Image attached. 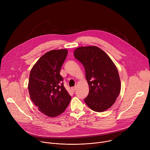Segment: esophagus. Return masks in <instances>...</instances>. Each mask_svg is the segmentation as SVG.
I'll return each mask as SVG.
<instances>
[{
    "mask_svg": "<svg viewBox=\"0 0 150 150\" xmlns=\"http://www.w3.org/2000/svg\"><path fill=\"white\" fill-rule=\"evenodd\" d=\"M76 87H72V88H71V90H72V91H75L76 90Z\"/></svg>",
    "mask_w": 150,
    "mask_h": 150,
    "instance_id": "esophagus-1",
    "label": "esophagus"
}]
</instances>
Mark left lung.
<instances>
[{
  "instance_id": "obj_1",
  "label": "left lung",
  "mask_w": 150,
  "mask_h": 150,
  "mask_svg": "<svg viewBox=\"0 0 150 150\" xmlns=\"http://www.w3.org/2000/svg\"><path fill=\"white\" fill-rule=\"evenodd\" d=\"M74 56L83 65L89 93L84 101L97 112L108 110L119 96L121 83L116 67L103 50L96 46L79 47Z\"/></svg>"
}]
</instances>
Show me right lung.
Instances as JSON below:
<instances>
[{"label": "right lung", "instance_id": "obj_1", "mask_svg": "<svg viewBox=\"0 0 150 150\" xmlns=\"http://www.w3.org/2000/svg\"><path fill=\"white\" fill-rule=\"evenodd\" d=\"M68 52L67 49H60L46 53L30 72L28 85L30 98L39 111L49 117L63 113L71 100L60 75Z\"/></svg>", "mask_w": 150, "mask_h": 150}]
</instances>
